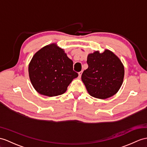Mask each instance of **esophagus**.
<instances>
[{
    "label": "esophagus",
    "mask_w": 147,
    "mask_h": 147,
    "mask_svg": "<svg viewBox=\"0 0 147 147\" xmlns=\"http://www.w3.org/2000/svg\"><path fill=\"white\" fill-rule=\"evenodd\" d=\"M82 71H79V72H78V77L80 78V77H81V76H82Z\"/></svg>",
    "instance_id": "obj_1"
}]
</instances>
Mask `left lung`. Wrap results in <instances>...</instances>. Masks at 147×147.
Listing matches in <instances>:
<instances>
[{"mask_svg":"<svg viewBox=\"0 0 147 147\" xmlns=\"http://www.w3.org/2000/svg\"><path fill=\"white\" fill-rule=\"evenodd\" d=\"M87 69L82 75L88 94L96 98L106 99L117 94L123 83L124 67L119 57L109 50L88 55Z\"/></svg>","mask_w":147,"mask_h":147,"instance_id":"left-lung-1","label":"left lung"}]
</instances>
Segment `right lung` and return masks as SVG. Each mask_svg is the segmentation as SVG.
Masks as SVG:
<instances>
[{"label":"right lung","instance_id":"right-lung-1","mask_svg":"<svg viewBox=\"0 0 147 147\" xmlns=\"http://www.w3.org/2000/svg\"><path fill=\"white\" fill-rule=\"evenodd\" d=\"M28 74L35 90L48 96L64 94L78 76L73 70L72 60L56 44L46 45L35 53L28 65Z\"/></svg>","mask_w":147,"mask_h":147}]
</instances>
